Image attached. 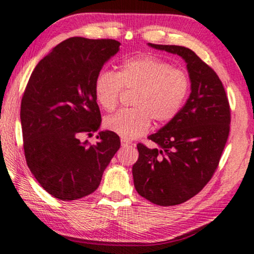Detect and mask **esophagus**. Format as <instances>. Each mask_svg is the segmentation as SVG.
Masks as SVG:
<instances>
[{
	"mask_svg": "<svg viewBox=\"0 0 254 254\" xmlns=\"http://www.w3.org/2000/svg\"><path fill=\"white\" fill-rule=\"evenodd\" d=\"M121 145H122V147H127L128 145H131V141H130V140H127V139L122 138V139H121Z\"/></svg>",
	"mask_w": 254,
	"mask_h": 254,
	"instance_id": "34e87169",
	"label": "esophagus"
}]
</instances>
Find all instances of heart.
<instances>
[{
	"instance_id": "heart-1",
	"label": "heart",
	"mask_w": 254,
	"mask_h": 254,
	"mask_svg": "<svg viewBox=\"0 0 254 254\" xmlns=\"http://www.w3.org/2000/svg\"><path fill=\"white\" fill-rule=\"evenodd\" d=\"M93 89L98 104L108 112L117 107L123 89L134 91V108L106 117L105 126L124 139H135L149 130L151 120L163 124L175 119L187 99L190 81L164 60L143 56L123 62L117 73L100 70Z\"/></svg>"
}]
</instances>
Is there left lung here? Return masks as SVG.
I'll use <instances>...</instances> for the list:
<instances>
[{
  "instance_id": "left-lung-1",
  "label": "left lung",
  "mask_w": 254,
  "mask_h": 254,
  "mask_svg": "<svg viewBox=\"0 0 254 254\" xmlns=\"http://www.w3.org/2000/svg\"><path fill=\"white\" fill-rule=\"evenodd\" d=\"M148 45L186 62L191 92L175 119L148 137L157 148L138 143L132 175L140 196L161 206L178 205L198 194L217 170L229 135V103L217 73L190 49Z\"/></svg>"
}]
</instances>
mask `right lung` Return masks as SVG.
I'll list each match as a JSON object with an SVG mask.
<instances>
[{
	"instance_id": "1",
	"label": "right lung",
	"mask_w": 254,
	"mask_h": 254,
	"mask_svg": "<svg viewBox=\"0 0 254 254\" xmlns=\"http://www.w3.org/2000/svg\"><path fill=\"white\" fill-rule=\"evenodd\" d=\"M115 40L70 37L37 64L21 99L20 121L27 165L49 194L62 200L90 195L119 150L120 137L100 131L96 145L83 133L99 130L94 78L120 50Z\"/></svg>"
}]
</instances>
